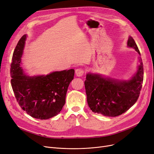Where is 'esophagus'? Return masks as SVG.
Listing matches in <instances>:
<instances>
[{"label": "esophagus", "mask_w": 154, "mask_h": 154, "mask_svg": "<svg viewBox=\"0 0 154 154\" xmlns=\"http://www.w3.org/2000/svg\"><path fill=\"white\" fill-rule=\"evenodd\" d=\"M85 72V71L82 68H78V69H76V71H75V73H76V75L78 77H80V76H82L84 74Z\"/></svg>", "instance_id": "34e87169"}]
</instances>
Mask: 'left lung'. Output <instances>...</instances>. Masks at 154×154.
<instances>
[{
	"mask_svg": "<svg viewBox=\"0 0 154 154\" xmlns=\"http://www.w3.org/2000/svg\"><path fill=\"white\" fill-rule=\"evenodd\" d=\"M127 46L134 49L140 55L137 70L129 79H115L92 72L86 74L85 86L87 102L92 112L106 116H119L137 101L143 80V63L140 51L131 36Z\"/></svg>",
	"mask_w": 154,
	"mask_h": 154,
	"instance_id": "8db88e82",
	"label": "left lung"
}]
</instances>
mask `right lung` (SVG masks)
<instances>
[{
  "mask_svg": "<svg viewBox=\"0 0 154 154\" xmlns=\"http://www.w3.org/2000/svg\"><path fill=\"white\" fill-rule=\"evenodd\" d=\"M27 35L14 49L11 68V85L19 106L33 118L47 120L57 115L65 104L68 86L74 78L73 69L30 76L20 66Z\"/></svg>",
  "mask_w": 154,
  "mask_h": 154,
  "instance_id": "right-lung-1",
  "label": "right lung"
}]
</instances>
